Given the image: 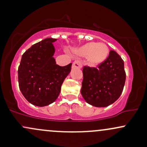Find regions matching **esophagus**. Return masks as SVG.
Returning a JSON list of instances; mask_svg holds the SVG:
<instances>
[{"instance_id": "1", "label": "esophagus", "mask_w": 147, "mask_h": 147, "mask_svg": "<svg viewBox=\"0 0 147 147\" xmlns=\"http://www.w3.org/2000/svg\"><path fill=\"white\" fill-rule=\"evenodd\" d=\"M72 67L78 68V69H81L82 68V61L80 60L75 61L73 64H72Z\"/></svg>"}]
</instances>
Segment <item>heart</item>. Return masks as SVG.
I'll return each mask as SVG.
<instances>
[{
	"label": "heart",
	"mask_w": 147,
	"mask_h": 147,
	"mask_svg": "<svg viewBox=\"0 0 147 147\" xmlns=\"http://www.w3.org/2000/svg\"><path fill=\"white\" fill-rule=\"evenodd\" d=\"M74 53L79 57H86L91 65H98L108 57L109 48L105 42H90L74 50Z\"/></svg>",
	"instance_id": "1"
}]
</instances>
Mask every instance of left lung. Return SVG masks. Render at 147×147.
Here are the masks:
<instances>
[{
  "instance_id": "1",
  "label": "left lung",
  "mask_w": 147,
  "mask_h": 147,
  "mask_svg": "<svg viewBox=\"0 0 147 147\" xmlns=\"http://www.w3.org/2000/svg\"><path fill=\"white\" fill-rule=\"evenodd\" d=\"M81 94L87 103L108 107L119 98L125 82L124 61L114 50L98 68L84 67Z\"/></svg>"
}]
</instances>
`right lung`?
I'll list each match as a JSON object with an SVG mask.
<instances>
[{
    "instance_id": "obj_1",
    "label": "right lung",
    "mask_w": 147,
    "mask_h": 147,
    "mask_svg": "<svg viewBox=\"0 0 147 147\" xmlns=\"http://www.w3.org/2000/svg\"><path fill=\"white\" fill-rule=\"evenodd\" d=\"M48 38L34 44L22 57L18 69L19 87L28 102L37 107L53 103L71 69V63L65 67L56 64L53 42Z\"/></svg>"
}]
</instances>
